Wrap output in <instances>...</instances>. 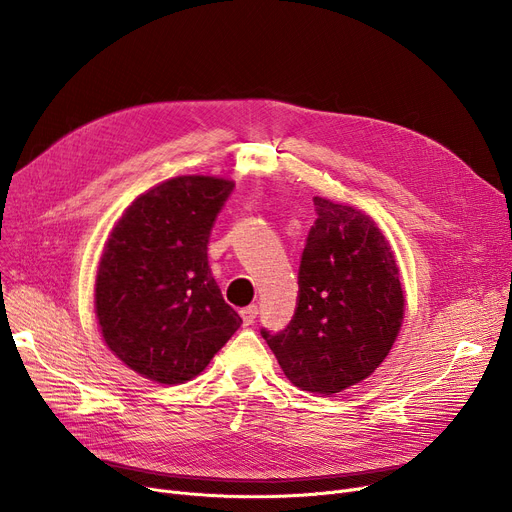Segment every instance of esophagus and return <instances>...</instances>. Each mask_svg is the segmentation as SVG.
<instances>
[{"instance_id":"obj_1","label":"esophagus","mask_w":512,"mask_h":512,"mask_svg":"<svg viewBox=\"0 0 512 512\" xmlns=\"http://www.w3.org/2000/svg\"><path fill=\"white\" fill-rule=\"evenodd\" d=\"M257 313H259V307L257 305H249L240 311L242 315V321H245V326H253L255 319H257Z\"/></svg>"}]
</instances>
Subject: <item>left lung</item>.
<instances>
[{"instance_id":"left-lung-1","label":"left lung","mask_w":512,"mask_h":512,"mask_svg":"<svg viewBox=\"0 0 512 512\" xmlns=\"http://www.w3.org/2000/svg\"><path fill=\"white\" fill-rule=\"evenodd\" d=\"M317 218L299 265L290 324L261 336L301 390L336 394L371 375L390 353L405 297L382 230L363 211L313 199Z\"/></svg>"}]
</instances>
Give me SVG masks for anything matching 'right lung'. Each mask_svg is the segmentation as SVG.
I'll list each match as a JSON object with an SVG mask.
<instances>
[{
    "instance_id": "1",
    "label": "right lung",
    "mask_w": 512,
    "mask_h": 512,
    "mask_svg": "<svg viewBox=\"0 0 512 512\" xmlns=\"http://www.w3.org/2000/svg\"><path fill=\"white\" fill-rule=\"evenodd\" d=\"M234 182L178 176L137 197L99 261L95 309L110 351L159 384L199 375L240 328L207 245Z\"/></svg>"
}]
</instances>
